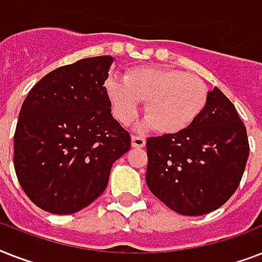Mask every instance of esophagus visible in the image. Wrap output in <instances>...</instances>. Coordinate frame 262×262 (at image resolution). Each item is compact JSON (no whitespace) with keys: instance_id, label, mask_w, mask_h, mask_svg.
Here are the masks:
<instances>
[{"instance_id":"34e87169","label":"esophagus","mask_w":262,"mask_h":262,"mask_svg":"<svg viewBox=\"0 0 262 262\" xmlns=\"http://www.w3.org/2000/svg\"><path fill=\"white\" fill-rule=\"evenodd\" d=\"M132 147L143 148L145 147V139L141 136H132Z\"/></svg>"}]
</instances>
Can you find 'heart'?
Listing matches in <instances>:
<instances>
[{
    "label": "heart",
    "mask_w": 262,
    "mask_h": 262,
    "mask_svg": "<svg viewBox=\"0 0 262 262\" xmlns=\"http://www.w3.org/2000/svg\"><path fill=\"white\" fill-rule=\"evenodd\" d=\"M115 118L133 122L145 102L148 125L162 135L186 130L199 118L208 100V87L199 76L159 67H140L125 80L108 77L104 83Z\"/></svg>",
    "instance_id": "obj_1"
}]
</instances>
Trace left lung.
<instances>
[{
    "instance_id": "8db88e82",
    "label": "left lung",
    "mask_w": 262,
    "mask_h": 262,
    "mask_svg": "<svg viewBox=\"0 0 262 262\" xmlns=\"http://www.w3.org/2000/svg\"><path fill=\"white\" fill-rule=\"evenodd\" d=\"M145 181L170 209L200 216L220 208L239 185L249 158L248 133L235 107L213 88L186 130L147 140Z\"/></svg>"
}]
</instances>
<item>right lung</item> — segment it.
<instances>
[{
  "mask_svg": "<svg viewBox=\"0 0 262 262\" xmlns=\"http://www.w3.org/2000/svg\"><path fill=\"white\" fill-rule=\"evenodd\" d=\"M111 55L47 73L28 92L14 132V170L35 205L55 215L81 211L102 194L130 135L113 118L104 81Z\"/></svg>",
  "mask_w": 262,
  "mask_h": 262,
  "instance_id": "add662e5",
  "label": "right lung"
}]
</instances>
